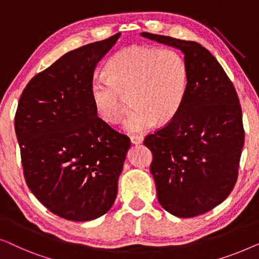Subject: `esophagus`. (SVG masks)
Here are the masks:
<instances>
[{
    "label": "esophagus",
    "instance_id": "1",
    "mask_svg": "<svg viewBox=\"0 0 259 259\" xmlns=\"http://www.w3.org/2000/svg\"><path fill=\"white\" fill-rule=\"evenodd\" d=\"M130 141L133 144H141L143 142V136H141V135H134V136H130Z\"/></svg>",
    "mask_w": 259,
    "mask_h": 259
}]
</instances>
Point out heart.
Returning a JSON list of instances; mask_svg holds the SVG:
<instances>
[{
    "label": "heart",
    "instance_id": "obj_1",
    "mask_svg": "<svg viewBox=\"0 0 259 259\" xmlns=\"http://www.w3.org/2000/svg\"><path fill=\"white\" fill-rule=\"evenodd\" d=\"M108 78H94L89 87L94 110L104 122L122 118L128 97L134 110L123 126L141 133L158 123H167L178 114L188 88V67L172 49L130 46L116 53L105 67Z\"/></svg>",
    "mask_w": 259,
    "mask_h": 259
}]
</instances>
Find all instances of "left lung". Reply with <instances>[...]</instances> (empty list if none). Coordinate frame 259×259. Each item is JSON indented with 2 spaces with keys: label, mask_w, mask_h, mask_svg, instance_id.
<instances>
[{
  "label": "left lung",
  "mask_w": 259,
  "mask_h": 259,
  "mask_svg": "<svg viewBox=\"0 0 259 259\" xmlns=\"http://www.w3.org/2000/svg\"><path fill=\"white\" fill-rule=\"evenodd\" d=\"M180 49L188 88L178 114L148 135L150 171L157 198L174 216L190 218L212 210L230 195L244 145L242 109L235 87L209 50L194 41L142 32Z\"/></svg>",
  "instance_id": "obj_1"
}]
</instances>
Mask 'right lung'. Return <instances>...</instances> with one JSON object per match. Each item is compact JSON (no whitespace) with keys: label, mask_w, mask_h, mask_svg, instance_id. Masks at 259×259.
<instances>
[{"label":"right lung","mask_w":259,"mask_h":259,"mask_svg":"<svg viewBox=\"0 0 259 259\" xmlns=\"http://www.w3.org/2000/svg\"><path fill=\"white\" fill-rule=\"evenodd\" d=\"M119 35L58 58L30 79L17 105L15 131L28 188L68 221L103 216L117 195L130 140L98 117L89 87Z\"/></svg>","instance_id":"obj_1"}]
</instances>
